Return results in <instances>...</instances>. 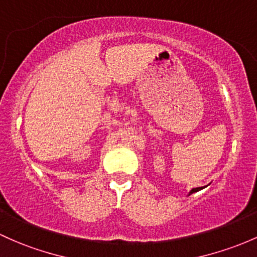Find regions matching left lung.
Wrapping results in <instances>:
<instances>
[{"mask_svg":"<svg viewBox=\"0 0 257 257\" xmlns=\"http://www.w3.org/2000/svg\"><path fill=\"white\" fill-rule=\"evenodd\" d=\"M199 190H202V187H197V188H192V190H191V192H190V194H192V193H194V192H198Z\"/></svg>","mask_w":257,"mask_h":257,"instance_id":"left-lung-1","label":"left lung"}]
</instances>
